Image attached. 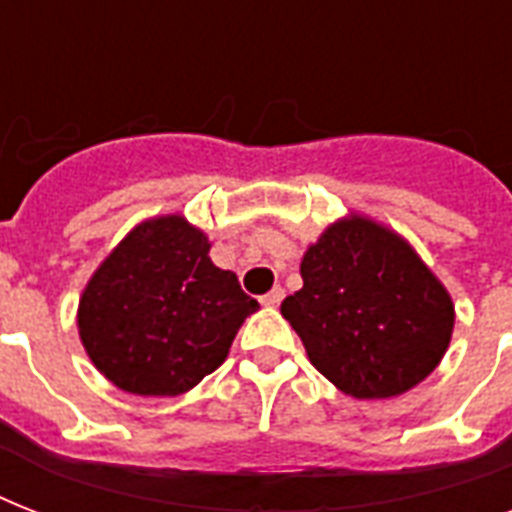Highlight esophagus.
Masks as SVG:
<instances>
[{
	"mask_svg": "<svg viewBox=\"0 0 512 512\" xmlns=\"http://www.w3.org/2000/svg\"><path fill=\"white\" fill-rule=\"evenodd\" d=\"M281 300H284V289H281V287H273L271 292H268V295L260 297V303L268 305V308H276V305H279Z\"/></svg>",
	"mask_w": 512,
	"mask_h": 512,
	"instance_id": "esophagus-1",
	"label": "esophagus"
}]
</instances>
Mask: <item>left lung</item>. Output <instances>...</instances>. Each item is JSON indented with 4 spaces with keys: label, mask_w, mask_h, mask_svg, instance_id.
Wrapping results in <instances>:
<instances>
[{
    "label": "left lung",
    "mask_w": 512,
    "mask_h": 512,
    "mask_svg": "<svg viewBox=\"0 0 512 512\" xmlns=\"http://www.w3.org/2000/svg\"><path fill=\"white\" fill-rule=\"evenodd\" d=\"M303 289L281 303L311 364L353 398H388L438 366L452 297L414 249L356 217L324 231L300 265Z\"/></svg>",
    "instance_id": "obj_1"
}]
</instances>
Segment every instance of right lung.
I'll return each mask as SVG.
<instances>
[{
	"mask_svg": "<svg viewBox=\"0 0 512 512\" xmlns=\"http://www.w3.org/2000/svg\"><path fill=\"white\" fill-rule=\"evenodd\" d=\"M260 305L236 273L209 260L207 236L183 217L138 225L79 300V337L116 388L180 396L223 364Z\"/></svg>",
	"mask_w": 512,
	"mask_h": 512,
	"instance_id": "add662e5",
	"label": "right lung"
}]
</instances>
